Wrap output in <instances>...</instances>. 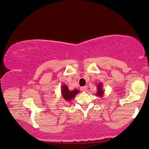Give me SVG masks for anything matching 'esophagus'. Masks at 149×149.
<instances>
[{
	"label": "esophagus",
	"mask_w": 149,
	"mask_h": 149,
	"mask_svg": "<svg viewBox=\"0 0 149 149\" xmlns=\"http://www.w3.org/2000/svg\"><path fill=\"white\" fill-rule=\"evenodd\" d=\"M81 90H82V91H84V92H86L87 90H88V87H87V86H83V87H82V88H81Z\"/></svg>",
	"instance_id": "esophagus-1"
}]
</instances>
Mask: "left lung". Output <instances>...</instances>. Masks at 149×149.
<instances>
[{
	"instance_id": "left-lung-1",
	"label": "left lung",
	"mask_w": 149,
	"mask_h": 149,
	"mask_svg": "<svg viewBox=\"0 0 149 149\" xmlns=\"http://www.w3.org/2000/svg\"><path fill=\"white\" fill-rule=\"evenodd\" d=\"M102 86H103V84L102 83H99L97 84V92L96 93V95L99 97H103L104 94V91L102 90Z\"/></svg>"
}]
</instances>
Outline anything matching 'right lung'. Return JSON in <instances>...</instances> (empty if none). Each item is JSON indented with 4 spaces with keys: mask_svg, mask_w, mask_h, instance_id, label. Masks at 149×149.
Instances as JSON below:
<instances>
[{
    "mask_svg": "<svg viewBox=\"0 0 149 149\" xmlns=\"http://www.w3.org/2000/svg\"><path fill=\"white\" fill-rule=\"evenodd\" d=\"M61 96L66 102H70L74 99L76 95L80 92L79 90L75 89L74 90H68V86L65 84H63L61 86Z\"/></svg>",
    "mask_w": 149,
    "mask_h": 149,
    "instance_id": "right-lung-1",
    "label": "right lung"
}]
</instances>
